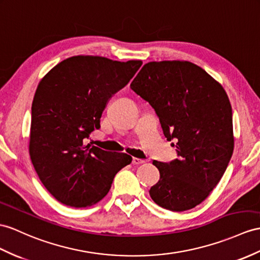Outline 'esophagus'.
Segmentation results:
<instances>
[{"label":"esophagus","instance_id":"34e87169","mask_svg":"<svg viewBox=\"0 0 260 260\" xmlns=\"http://www.w3.org/2000/svg\"><path fill=\"white\" fill-rule=\"evenodd\" d=\"M144 162H145L144 160L138 159V157H134V159H132V164H134V166H139V164H142Z\"/></svg>","mask_w":260,"mask_h":260}]
</instances>
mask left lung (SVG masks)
<instances>
[{
    "label": "left lung",
    "mask_w": 260,
    "mask_h": 260,
    "mask_svg": "<svg viewBox=\"0 0 260 260\" xmlns=\"http://www.w3.org/2000/svg\"><path fill=\"white\" fill-rule=\"evenodd\" d=\"M130 88L151 105L179 159L153 161L160 180L154 203L173 212L201 204L220 181L234 151L233 112L219 82L186 60L149 61ZM174 144V143H173Z\"/></svg>",
    "instance_id": "obj_1"
}]
</instances>
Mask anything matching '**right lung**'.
Returning a JSON list of instances; mask_svg holds the SVG:
<instances>
[{"label":"right lung","mask_w":260,"mask_h":260,"mask_svg":"<svg viewBox=\"0 0 260 260\" xmlns=\"http://www.w3.org/2000/svg\"><path fill=\"white\" fill-rule=\"evenodd\" d=\"M142 61L78 55L60 61L40 81L31 104L28 151L37 175L61 204L88 207L108 194L113 178L131 163L84 139L100 126L109 99Z\"/></svg>","instance_id":"obj_1"}]
</instances>
